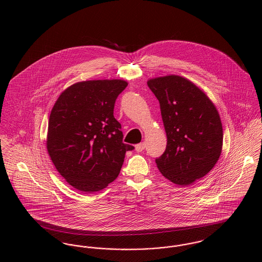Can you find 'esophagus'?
Instances as JSON below:
<instances>
[{"instance_id": "esophagus-1", "label": "esophagus", "mask_w": 262, "mask_h": 262, "mask_svg": "<svg viewBox=\"0 0 262 262\" xmlns=\"http://www.w3.org/2000/svg\"><path fill=\"white\" fill-rule=\"evenodd\" d=\"M144 148H145V143H139L135 146V149L137 152H141L142 150H144Z\"/></svg>"}]
</instances>
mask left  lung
Here are the masks:
<instances>
[{
	"label": "left lung",
	"instance_id": "left-lung-1",
	"mask_svg": "<svg viewBox=\"0 0 262 262\" xmlns=\"http://www.w3.org/2000/svg\"><path fill=\"white\" fill-rule=\"evenodd\" d=\"M157 98L167 137L166 149L155 159L164 178L189 186L217 163L223 146V128L215 105L194 83L180 75L147 81Z\"/></svg>",
	"mask_w": 262,
	"mask_h": 262
}]
</instances>
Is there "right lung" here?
Wrapping results in <instances>:
<instances>
[{
	"mask_svg": "<svg viewBox=\"0 0 262 262\" xmlns=\"http://www.w3.org/2000/svg\"><path fill=\"white\" fill-rule=\"evenodd\" d=\"M128 85L122 79L76 82L61 93L48 122L47 151L66 181L86 193L117 179L126 151L121 124L114 117L118 96Z\"/></svg>",
	"mask_w": 262,
	"mask_h": 262,
	"instance_id": "1",
	"label": "right lung"
}]
</instances>
